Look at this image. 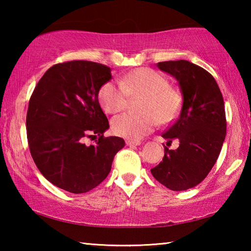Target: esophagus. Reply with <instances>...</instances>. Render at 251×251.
<instances>
[{
  "mask_svg": "<svg viewBox=\"0 0 251 251\" xmlns=\"http://www.w3.org/2000/svg\"><path fill=\"white\" fill-rule=\"evenodd\" d=\"M126 144L128 146H138V145H141V142L139 141H126Z\"/></svg>",
  "mask_w": 251,
  "mask_h": 251,
  "instance_id": "esophagus-1",
  "label": "esophagus"
}]
</instances>
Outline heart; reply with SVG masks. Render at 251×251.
<instances>
[{
  "mask_svg": "<svg viewBox=\"0 0 251 251\" xmlns=\"http://www.w3.org/2000/svg\"><path fill=\"white\" fill-rule=\"evenodd\" d=\"M131 97H143L141 115L125 113L112 121L114 134L138 141L151 133L158 124H167L177 116L181 99L179 93L169 86L168 79L151 69L129 72L121 82L109 80L100 91V103L108 114L124 109Z\"/></svg>",
  "mask_w": 251,
  "mask_h": 251,
  "instance_id": "heart-1",
  "label": "heart"
}]
</instances>
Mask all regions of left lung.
Segmentation results:
<instances>
[{"label": "left lung", "instance_id": "left-lung-1", "mask_svg": "<svg viewBox=\"0 0 251 251\" xmlns=\"http://www.w3.org/2000/svg\"><path fill=\"white\" fill-rule=\"evenodd\" d=\"M160 71L177 79L182 95L175 123L161 135L177 150L165 146L164 158L151 169L161 185L174 192L197 186L211 171L226 136L224 99L217 82L202 67L185 59L157 63Z\"/></svg>", "mask_w": 251, "mask_h": 251}]
</instances>
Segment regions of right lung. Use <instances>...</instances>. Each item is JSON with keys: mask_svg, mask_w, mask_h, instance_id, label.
Masks as SVG:
<instances>
[{"mask_svg": "<svg viewBox=\"0 0 251 251\" xmlns=\"http://www.w3.org/2000/svg\"><path fill=\"white\" fill-rule=\"evenodd\" d=\"M90 61L61 63L45 72L28 103L26 133L34 163L46 179L73 194L90 192L110 172L114 156L125 146L116 136L104 137L108 120L99 93L112 74ZM99 134L94 146L82 143Z\"/></svg>", "mask_w": 251, "mask_h": 251, "instance_id": "right-lung-1", "label": "right lung"}]
</instances>
